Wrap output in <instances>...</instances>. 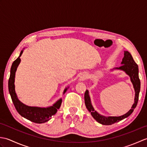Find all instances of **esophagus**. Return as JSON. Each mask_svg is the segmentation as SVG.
<instances>
[{"mask_svg": "<svg viewBox=\"0 0 147 147\" xmlns=\"http://www.w3.org/2000/svg\"><path fill=\"white\" fill-rule=\"evenodd\" d=\"M86 78H87V75H86V74H84V75H83V76L80 77V80L84 81V80H85Z\"/></svg>", "mask_w": 147, "mask_h": 147, "instance_id": "1", "label": "esophagus"}]
</instances>
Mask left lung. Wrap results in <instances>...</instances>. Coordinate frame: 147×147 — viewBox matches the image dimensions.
<instances>
[{
    "label": "left lung",
    "mask_w": 147,
    "mask_h": 147,
    "mask_svg": "<svg viewBox=\"0 0 147 147\" xmlns=\"http://www.w3.org/2000/svg\"><path fill=\"white\" fill-rule=\"evenodd\" d=\"M124 57L123 61L121 62V65L119 67H115L116 69H119L124 71L125 73L129 75L131 79V82H132L134 89L135 91V102L132 105L131 109L127 112L126 114H124L121 116H111V117H105L99 114L97 112L95 111L93 109L90 97L88 93V90H86L85 93V105L88 109V111L91 112V114L93 117L98 122L104 125H111V124L117 123L119 121H121L127 117L132 114L134 109L136 107L138 104L139 93L140 91V80L139 79L138 76V66L131 55L130 53L127 51H124Z\"/></svg>",
    "instance_id": "1"
}]
</instances>
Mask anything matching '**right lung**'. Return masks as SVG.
Listing matches in <instances>:
<instances>
[{"mask_svg": "<svg viewBox=\"0 0 147 147\" xmlns=\"http://www.w3.org/2000/svg\"><path fill=\"white\" fill-rule=\"evenodd\" d=\"M23 51H21L20 56L16 59L12 64L10 71V77H9L8 82L9 92L10 93L12 101L13 102L16 109L21 116L33 122V123L38 124L44 123L51 119L52 115L55 114L56 112H57V109L60 108L62 103V99H59L52 106L46 108L28 106L19 100L15 92L14 78L16 71L19 64L20 63V57L21 54H23ZM68 88H66L64 90L63 93L66 92Z\"/></svg>", "mask_w": 147, "mask_h": 147, "instance_id": "add662e5", "label": "right lung"}]
</instances>
